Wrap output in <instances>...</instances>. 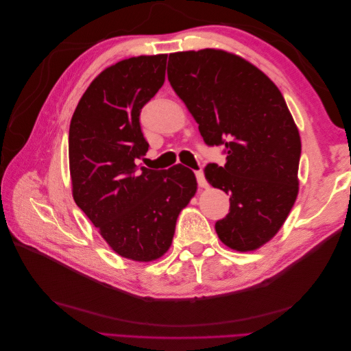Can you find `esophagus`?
Masks as SVG:
<instances>
[{"label":"esophagus","instance_id":"esophagus-1","mask_svg":"<svg viewBox=\"0 0 351 351\" xmlns=\"http://www.w3.org/2000/svg\"><path fill=\"white\" fill-rule=\"evenodd\" d=\"M196 178H197L199 187H202V189H208V187H209V184H208V182H206V178H205V174H204V173L197 171V173H196Z\"/></svg>","mask_w":351,"mask_h":351}]
</instances>
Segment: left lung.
<instances>
[{
    "label": "left lung",
    "mask_w": 351,
    "mask_h": 351,
    "mask_svg": "<svg viewBox=\"0 0 351 351\" xmlns=\"http://www.w3.org/2000/svg\"><path fill=\"white\" fill-rule=\"evenodd\" d=\"M168 80L205 143L226 146V165L205 168L209 184L230 195L228 215L215 224L219 240L258 250L299 195L302 142L280 89L247 60L215 48L169 54Z\"/></svg>",
    "instance_id": "obj_1"
}]
</instances>
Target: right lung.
I'll list each match as a JSON object with an SVG mask.
<instances>
[{"label":"right lung","mask_w":351,"mask_h":351,"mask_svg":"<svg viewBox=\"0 0 351 351\" xmlns=\"http://www.w3.org/2000/svg\"><path fill=\"white\" fill-rule=\"evenodd\" d=\"M167 54L121 60L102 70L71 117L69 164L76 205L120 256L152 262L171 247L177 218L197 192L192 169L136 165L147 152L143 105L165 80Z\"/></svg>","instance_id":"1"}]
</instances>
